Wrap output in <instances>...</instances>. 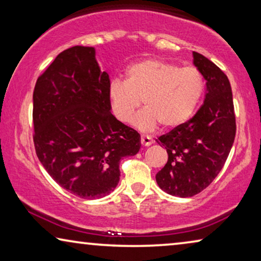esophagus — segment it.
<instances>
[{
  "label": "esophagus",
  "instance_id": "34e87169",
  "mask_svg": "<svg viewBox=\"0 0 261 261\" xmlns=\"http://www.w3.org/2000/svg\"><path fill=\"white\" fill-rule=\"evenodd\" d=\"M151 143H153V140L149 139V138H147V136H142V138H141L142 147H148V146H150Z\"/></svg>",
  "mask_w": 261,
  "mask_h": 261
}]
</instances>
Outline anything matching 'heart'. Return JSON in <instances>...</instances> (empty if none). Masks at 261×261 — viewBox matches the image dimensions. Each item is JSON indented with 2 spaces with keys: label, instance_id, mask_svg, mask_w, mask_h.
<instances>
[{
  "label": "heart",
  "instance_id": "heart-1",
  "mask_svg": "<svg viewBox=\"0 0 261 261\" xmlns=\"http://www.w3.org/2000/svg\"><path fill=\"white\" fill-rule=\"evenodd\" d=\"M205 84L194 67H179L162 59H144L126 71V82L113 80L107 95L112 113L119 121L129 122L140 102L143 110L132 120L141 132H154L159 123L174 129L186 123L203 97Z\"/></svg>",
  "mask_w": 261,
  "mask_h": 261
}]
</instances>
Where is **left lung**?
Returning a JSON list of instances; mask_svg holds the SVG:
<instances>
[{"label": "left lung", "instance_id": "1", "mask_svg": "<svg viewBox=\"0 0 261 261\" xmlns=\"http://www.w3.org/2000/svg\"><path fill=\"white\" fill-rule=\"evenodd\" d=\"M192 64L206 82L204 103L194 117L160 136L168 161L156 174V182L167 194L191 197L216 178L225 163L236 136V117L226 74L198 52Z\"/></svg>", "mask_w": 261, "mask_h": 261}]
</instances>
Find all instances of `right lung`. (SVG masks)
I'll return each mask as SVG.
<instances>
[{
	"label": "right lung",
	"mask_w": 261,
	"mask_h": 261,
	"mask_svg": "<svg viewBox=\"0 0 261 261\" xmlns=\"http://www.w3.org/2000/svg\"><path fill=\"white\" fill-rule=\"evenodd\" d=\"M110 75L92 46L59 54L34 90V142L42 166L80 198H101L115 189L120 161L138 154L141 139L111 113Z\"/></svg>",
	"instance_id": "add662e5"
}]
</instances>
